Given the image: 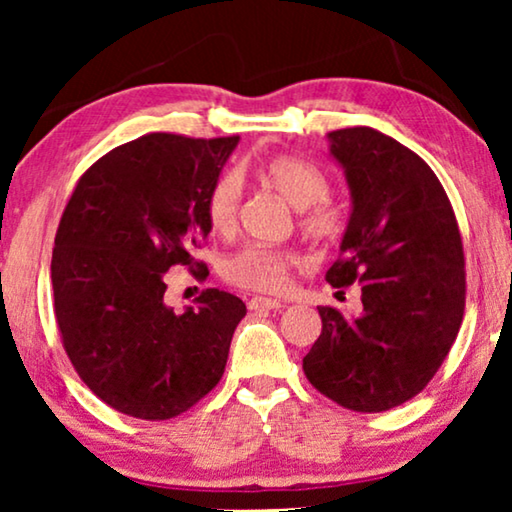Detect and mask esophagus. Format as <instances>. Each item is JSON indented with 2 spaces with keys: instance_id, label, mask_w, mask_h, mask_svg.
I'll list each match as a JSON object with an SVG mask.
<instances>
[{
  "instance_id": "obj_1",
  "label": "esophagus",
  "mask_w": 512,
  "mask_h": 512,
  "mask_svg": "<svg viewBox=\"0 0 512 512\" xmlns=\"http://www.w3.org/2000/svg\"><path fill=\"white\" fill-rule=\"evenodd\" d=\"M247 307H249L251 312H265V310H279V307H282V303H279V300H272V298L254 296V298H249Z\"/></svg>"
}]
</instances>
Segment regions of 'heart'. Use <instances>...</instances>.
Returning <instances> with one entry per match:
<instances>
[{
	"label": "heart",
	"instance_id": "heart-1",
	"mask_svg": "<svg viewBox=\"0 0 512 512\" xmlns=\"http://www.w3.org/2000/svg\"><path fill=\"white\" fill-rule=\"evenodd\" d=\"M258 177L300 212V228L317 240H331L342 228V212L328 198L331 181L312 160L298 156H275L258 167ZM242 177L235 170L216 174L202 198V214L212 233L230 235L240 223ZM300 265V256L291 249L247 244L223 258L221 275L228 284L247 291L277 293L289 284L291 270Z\"/></svg>",
	"mask_w": 512,
	"mask_h": 512
}]
</instances>
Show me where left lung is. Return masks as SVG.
I'll return each instance as SVG.
<instances>
[{"instance_id": "8db88e82", "label": "left lung", "mask_w": 512, "mask_h": 512, "mask_svg": "<svg viewBox=\"0 0 512 512\" xmlns=\"http://www.w3.org/2000/svg\"><path fill=\"white\" fill-rule=\"evenodd\" d=\"M328 139L352 191V216L326 282L359 284L363 314L347 319L319 307L321 335L303 370L342 408L384 412L417 396L457 340L464 244L443 184L415 151L363 125Z\"/></svg>"}]
</instances>
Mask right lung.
Returning a JSON list of instances; mask_svg holds the SVG:
<instances>
[{
	"mask_svg": "<svg viewBox=\"0 0 512 512\" xmlns=\"http://www.w3.org/2000/svg\"><path fill=\"white\" fill-rule=\"evenodd\" d=\"M240 137L149 132L88 167L62 212L51 261L62 347L86 387L123 415L163 422L223 377L247 307L205 289L198 307L165 305V272L209 275L195 258L209 235L207 186Z\"/></svg>",
	"mask_w": 512,
	"mask_h": 512,
	"instance_id": "1",
	"label": "right lung"
}]
</instances>
